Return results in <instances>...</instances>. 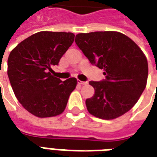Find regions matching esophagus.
I'll return each mask as SVG.
<instances>
[{
    "instance_id": "obj_1",
    "label": "esophagus",
    "mask_w": 157,
    "mask_h": 157,
    "mask_svg": "<svg viewBox=\"0 0 157 157\" xmlns=\"http://www.w3.org/2000/svg\"><path fill=\"white\" fill-rule=\"evenodd\" d=\"M77 83H78L79 85L83 86V85H86V84H87V82H82V81L78 80V81H77Z\"/></svg>"
}]
</instances>
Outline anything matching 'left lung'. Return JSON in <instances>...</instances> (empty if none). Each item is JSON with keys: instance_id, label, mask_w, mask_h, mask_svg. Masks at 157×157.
<instances>
[{"instance_id": "1", "label": "left lung", "mask_w": 157, "mask_h": 157, "mask_svg": "<svg viewBox=\"0 0 157 157\" xmlns=\"http://www.w3.org/2000/svg\"><path fill=\"white\" fill-rule=\"evenodd\" d=\"M75 42L92 65L104 71L105 79L89 82L95 93L86 100L88 112L102 119H113L130 110L148 77L147 59L140 47L113 31L78 33Z\"/></svg>"}]
</instances>
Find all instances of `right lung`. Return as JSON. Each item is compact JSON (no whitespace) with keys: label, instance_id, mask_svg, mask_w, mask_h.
Instances as JSON below:
<instances>
[{"label":"right lung","instance_id":"obj_1","mask_svg":"<svg viewBox=\"0 0 157 157\" xmlns=\"http://www.w3.org/2000/svg\"><path fill=\"white\" fill-rule=\"evenodd\" d=\"M72 33H36L13 48L7 60V75L16 98L22 107L39 118L64 112L77 83L74 77L62 82L51 75L74 41Z\"/></svg>","mask_w":157,"mask_h":157}]
</instances>
